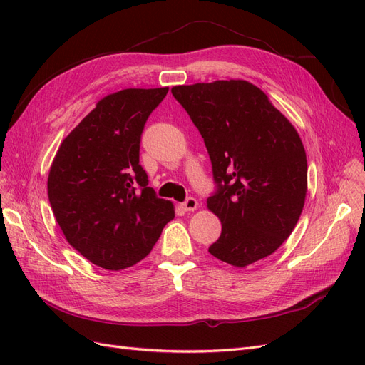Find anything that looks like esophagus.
Masks as SVG:
<instances>
[{"label": "esophagus", "instance_id": "1", "mask_svg": "<svg viewBox=\"0 0 365 365\" xmlns=\"http://www.w3.org/2000/svg\"><path fill=\"white\" fill-rule=\"evenodd\" d=\"M182 208L185 210V212H195V210L197 208V201L195 200V197H187V201L182 204Z\"/></svg>", "mask_w": 365, "mask_h": 365}]
</instances>
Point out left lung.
Instances as JSON below:
<instances>
[{
  "instance_id": "obj_1",
  "label": "left lung",
  "mask_w": 365,
  "mask_h": 365,
  "mask_svg": "<svg viewBox=\"0 0 365 365\" xmlns=\"http://www.w3.org/2000/svg\"><path fill=\"white\" fill-rule=\"evenodd\" d=\"M172 94L201 132L219 185L207 208L222 233L208 252L247 268L277 250L300 219L307 192L303 141L251 82L178 85Z\"/></svg>"
}]
</instances>
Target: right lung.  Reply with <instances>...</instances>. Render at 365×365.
<instances>
[{
  "mask_svg": "<svg viewBox=\"0 0 365 365\" xmlns=\"http://www.w3.org/2000/svg\"><path fill=\"white\" fill-rule=\"evenodd\" d=\"M169 88H128L96 103L63 138L48 172V200L68 244L103 269L145 259L175 217L140 165V138Z\"/></svg>",
  "mask_w": 365,
  "mask_h": 365,
  "instance_id": "add662e5",
  "label": "right lung"
}]
</instances>
